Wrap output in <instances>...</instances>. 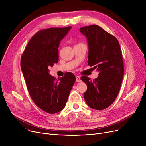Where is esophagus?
Segmentation results:
<instances>
[{
	"label": "esophagus",
	"instance_id": "esophagus-1",
	"mask_svg": "<svg viewBox=\"0 0 146 146\" xmlns=\"http://www.w3.org/2000/svg\"><path fill=\"white\" fill-rule=\"evenodd\" d=\"M75 78H76V82H82L81 78H80V76H76V77H75Z\"/></svg>",
	"mask_w": 146,
	"mask_h": 146
}]
</instances>
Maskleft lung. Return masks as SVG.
Returning <instances> with one entry per match:
<instances>
[{"label":"left lung","mask_w":146,"mask_h":146,"mask_svg":"<svg viewBox=\"0 0 146 146\" xmlns=\"http://www.w3.org/2000/svg\"><path fill=\"white\" fill-rule=\"evenodd\" d=\"M80 32L88 44V65L99 72L94 80L83 76L88 89L84 98L90 108L103 110L116 99L124 75L122 52L118 40L96 25L84 27Z\"/></svg>","instance_id":"left-lung-1"}]
</instances>
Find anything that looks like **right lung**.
<instances>
[{"instance_id": "add662e5", "label": "right lung", "mask_w": 146, "mask_h": 146, "mask_svg": "<svg viewBox=\"0 0 146 146\" xmlns=\"http://www.w3.org/2000/svg\"><path fill=\"white\" fill-rule=\"evenodd\" d=\"M71 27L43 29L31 38L21 58V66L29 94L34 103L48 113L65 107L75 82L71 72L56 80L49 68L58 61V47Z\"/></svg>"}]
</instances>
